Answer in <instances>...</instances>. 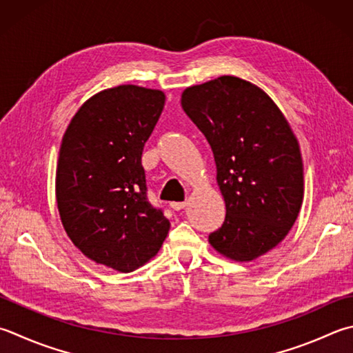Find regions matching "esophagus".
I'll list each match as a JSON object with an SVG mask.
<instances>
[{"label":"esophagus","instance_id":"obj_1","mask_svg":"<svg viewBox=\"0 0 353 353\" xmlns=\"http://www.w3.org/2000/svg\"><path fill=\"white\" fill-rule=\"evenodd\" d=\"M170 208L174 209V210H181V209L185 208V203H183V201H174V203H170Z\"/></svg>","mask_w":353,"mask_h":353}]
</instances>
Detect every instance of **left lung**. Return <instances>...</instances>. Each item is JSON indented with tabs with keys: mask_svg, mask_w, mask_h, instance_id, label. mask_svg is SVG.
Wrapping results in <instances>:
<instances>
[{
	"mask_svg": "<svg viewBox=\"0 0 353 353\" xmlns=\"http://www.w3.org/2000/svg\"><path fill=\"white\" fill-rule=\"evenodd\" d=\"M181 105L214 152L225 203L209 243L234 261H252L280 244L300 214L304 174L288 119L258 85L224 75L190 85Z\"/></svg>",
	"mask_w": 353,
	"mask_h": 353,
	"instance_id": "obj_1",
	"label": "left lung"
}]
</instances>
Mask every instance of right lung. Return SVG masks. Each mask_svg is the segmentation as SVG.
Returning a JSON list of instances; mask_svg holds the SVG:
<instances>
[{"label":"right lung","instance_id":"right-lung-1","mask_svg":"<svg viewBox=\"0 0 353 353\" xmlns=\"http://www.w3.org/2000/svg\"><path fill=\"white\" fill-rule=\"evenodd\" d=\"M164 101L161 90L134 84L98 92L59 148L55 194L65 234L92 261L124 274L154 258L170 229L148 201L141 164Z\"/></svg>","mask_w":353,"mask_h":353}]
</instances>
